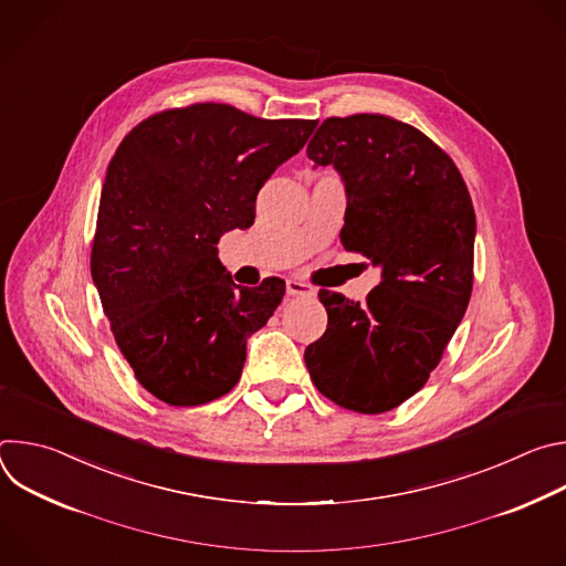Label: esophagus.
Masks as SVG:
<instances>
[{"mask_svg": "<svg viewBox=\"0 0 566 566\" xmlns=\"http://www.w3.org/2000/svg\"><path fill=\"white\" fill-rule=\"evenodd\" d=\"M286 293L289 295H300V297H304V295H315V291L308 286V284H304V282H300V280H286Z\"/></svg>", "mask_w": 566, "mask_h": 566, "instance_id": "1", "label": "esophagus"}]
</instances>
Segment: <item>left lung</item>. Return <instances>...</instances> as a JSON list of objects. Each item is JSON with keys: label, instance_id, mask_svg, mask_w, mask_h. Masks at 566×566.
I'll return each mask as SVG.
<instances>
[{"label": "left lung", "instance_id": "8db88e82", "mask_svg": "<svg viewBox=\"0 0 566 566\" xmlns=\"http://www.w3.org/2000/svg\"><path fill=\"white\" fill-rule=\"evenodd\" d=\"M306 154L343 177L340 241L380 269V284L363 304L317 293L329 322L304 363L336 406L389 412L428 382L468 308L474 208L452 158L382 114L327 118Z\"/></svg>", "mask_w": 566, "mask_h": 566}]
</instances>
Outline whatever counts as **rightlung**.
<instances>
[{
    "mask_svg": "<svg viewBox=\"0 0 566 566\" xmlns=\"http://www.w3.org/2000/svg\"><path fill=\"white\" fill-rule=\"evenodd\" d=\"M317 120H266L221 103L158 112L118 145L101 195L92 277L136 380L177 408L228 394L247 340L284 297V280L232 282L217 241L255 221L269 177Z\"/></svg>",
    "mask_w": 566,
    "mask_h": 566,
    "instance_id": "add662e5",
    "label": "right lung"
}]
</instances>
